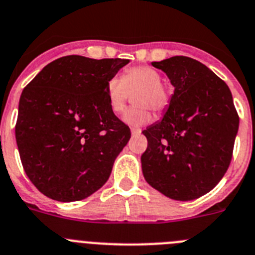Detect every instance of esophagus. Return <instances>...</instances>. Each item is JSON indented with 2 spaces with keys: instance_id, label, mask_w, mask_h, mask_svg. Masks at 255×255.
Here are the masks:
<instances>
[{
  "instance_id": "1",
  "label": "esophagus",
  "mask_w": 255,
  "mask_h": 255,
  "mask_svg": "<svg viewBox=\"0 0 255 255\" xmlns=\"http://www.w3.org/2000/svg\"><path fill=\"white\" fill-rule=\"evenodd\" d=\"M141 134V130L137 129V128H131V135L132 136H136V135Z\"/></svg>"
}]
</instances>
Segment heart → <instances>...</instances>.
Returning a JSON list of instances; mask_svg holds the SVG:
<instances>
[{
	"label": "heart",
	"instance_id": "b5f03b06",
	"mask_svg": "<svg viewBox=\"0 0 255 255\" xmlns=\"http://www.w3.org/2000/svg\"><path fill=\"white\" fill-rule=\"evenodd\" d=\"M139 92L135 96L136 107L129 109L124 114L123 120L132 128L149 124L153 119L150 109L162 112L169 105V92L162 85V76L156 69L148 65H137L126 69L123 77L114 76L106 83V95L110 107L120 114L129 101L130 92Z\"/></svg>",
	"mask_w": 255,
	"mask_h": 255
}]
</instances>
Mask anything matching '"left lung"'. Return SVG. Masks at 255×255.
<instances>
[{
	"label": "left lung",
	"instance_id": "left-lung-1",
	"mask_svg": "<svg viewBox=\"0 0 255 255\" xmlns=\"http://www.w3.org/2000/svg\"><path fill=\"white\" fill-rule=\"evenodd\" d=\"M174 87L160 121L143 134L145 181L164 196L191 201L210 192L233 156L239 116L228 85L206 65L188 57L151 63Z\"/></svg>",
	"mask_w": 255,
	"mask_h": 255
}]
</instances>
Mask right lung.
I'll use <instances>...</instances> for the list:
<instances>
[{
	"mask_svg": "<svg viewBox=\"0 0 255 255\" xmlns=\"http://www.w3.org/2000/svg\"><path fill=\"white\" fill-rule=\"evenodd\" d=\"M128 63L68 55L24 88L16 143L25 173L46 197L83 200L109 179L131 132L110 107L106 83Z\"/></svg>",
	"mask_w": 255,
	"mask_h": 255,
	"instance_id": "right-lung-1",
	"label": "right lung"
}]
</instances>
